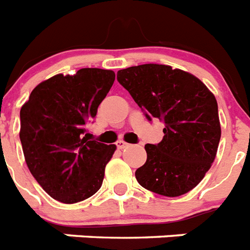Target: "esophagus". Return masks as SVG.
<instances>
[{"mask_svg":"<svg viewBox=\"0 0 250 250\" xmlns=\"http://www.w3.org/2000/svg\"><path fill=\"white\" fill-rule=\"evenodd\" d=\"M127 146H129V145H127L126 142H124V141H119V142H117V148H119V149L126 148Z\"/></svg>","mask_w":250,"mask_h":250,"instance_id":"esophagus-1","label":"esophagus"}]
</instances>
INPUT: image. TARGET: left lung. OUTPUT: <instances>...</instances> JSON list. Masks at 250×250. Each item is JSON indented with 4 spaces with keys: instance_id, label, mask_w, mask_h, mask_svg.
Returning a JSON list of instances; mask_svg holds the SVG:
<instances>
[{
    "instance_id": "obj_1",
    "label": "left lung",
    "mask_w": 250,
    "mask_h": 250,
    "mask_svg": "<svg viewBox=\"0 0 250 250\" xmlns=\"http://www.w3.org/2000/svg\"><path fill=\"white\" fill-rule=\"evenodd\" d=\"M117 81L146 119L165 124L163 141L145 146L147 161L135 171L138 183L167 197L195 188L210 169L221 139L214 94L196 76L164 64L120 69Z\"/></svg>"
}]
</instances>
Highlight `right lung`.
<instances>
[{
  "label": "right lung",
  "instance_id": "right-lung-1",
  "mask_svg": "<svg viewBox=\"0 0 250 250\" xmlns=\"http://www.w3.org/2000/svg\"><path fill=\"white\" fill-rule=\"evenodd\" d=\"M115 81V72L83 68L55 75L32 90L21 109V147L27 167L55 200L73 204L101 188L115 145L90 141L85 124Z\"/></svg>",
  "mask_w": 250,
  "mask_h": 250
}]
</instances>
